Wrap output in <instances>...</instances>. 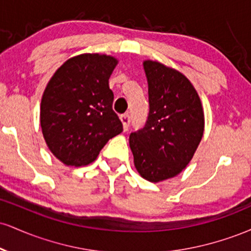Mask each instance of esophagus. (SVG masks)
Segmentation results:
<instances>
[{
	"instance_id": "34e87169",
	"label": "esophagus",
	"mask_w": 251,
	"mask_h": 251,
	"mask_svg": "<svg viewBox=\"0 0 251 251\" xmlns=\"http://www.w3.org/2000/svg\"><path fill=\"white\" fill-rule=\"evenodd\" d=\"M120 120H122V123H123L124 131H127L129 122H131V118H129L128 114H123V116L120 117Z\"/></svg>"
}]
</instances>
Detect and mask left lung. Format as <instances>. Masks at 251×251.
<instances>
[{
    "label": "left lung",
    "instance_id": "8db88e82",
    "mask_svg": "<svg viewBox=\"0 0 251 251\" xmlns=\"http://www.w3.org/2000/svg\"><path fill=\"white\" fill-rule=\"evenodd\" d=\"M149 85L146 125L129 135L134 166L144 179L159 183L188 166L204 133V111L191 81L162 62H143Z\"/></svg>",
    "mask_w": 251,
    "mask_h": 251
}]
</instances>
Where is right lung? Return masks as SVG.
I'll list each match as a JSON object with an SVG mask.
<instances>
[{
    "mask_svg": "<svg viewBox=\"0 0 251 251\" xmlns=\"http://www.w3.org/2000/svg\"><path fill=\"white\" fill-rule=\"evenodd\" d=\"M118 59L99 53L73 56L43 91L40 124L50 151L67 166L93 163L106 143L123 132L108 80Z\"/></svg>",
    "mask_w": 251,
    "mask_h": 251,
    "instance_id": "right-lung-1",
    "label": "right lung"
}]
</instances>
